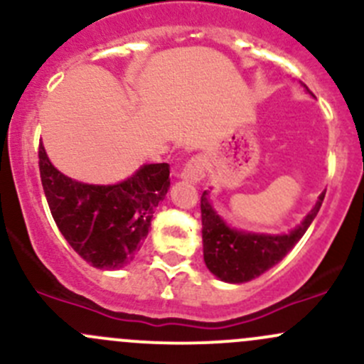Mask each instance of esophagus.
<instances>
[{
  "mask_svg": "<svg viewBox=\"0 0 364 364\" xmlns=\"http://www.w3.org/2000/svg\"><path fill=\"white\" fill-rule=\"evenodd\" d=\"M204 160L200 156H192V159L186 161L185 167H183L181 179H185L188 183H199L204 178Z\"/></svg>",
  "mask_w": 364,
  "mask_h": 364,
  "instance_id": "1",
  "label": "esophagus"
}]
</instances>
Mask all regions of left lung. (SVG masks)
I'll list each match as a JSON object with an SVG mask.
<instances>
[{"mask_svg":"<svg viewBox=\"0 0 364 364\" xmlns=\"http://www.w3.org/2000/svg\"><path fill=\"white\" fill-rule=\"evenodd\" d=\"M326 192L318 196L317 204L304 216L303 223L289 234L241 232L230 229L213 209L208 192L200 197V216H203V245L204 262L208 269L220 280L229 284H245L260 277L264 271L280 262L297 241L303 237L310 223L317 216Z\"/></svg>","mask_w":364,"mask_h":364,"instance_id":"1","label":"left lung"}]
</instances>
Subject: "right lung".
<instances>
[{"mask_svg":"<svg viewBox=\"0 0 364 364\" xmlns=\"http://www.w3.org/2000/svg\"><path fill=\"white\" fill-rule=\"evenodd\" d=\"M38 167L60 232L86 262L100 269H117L134 260L171 186L168 164L142 165L117 185L79 183L50 164L42 144Z\"/></svg>","mask_w":364,"mask_h":364,"instance_id":"1","label":"right lung"}]
</instances>
